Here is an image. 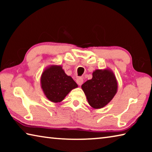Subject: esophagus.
Listing matches in <instances>:
<instances>
[{"label":"esophagus","mask_w":152,"mask_h":152,"mask_svg":"<svg viewBox=\"0 0 152 152\" xmlns=\"http://www.w3.org/2000/svg\"><path fill=\"white\" fill-rule=\"evenodd\" d=\"M76 82L78 85L81 86L82 83H83V79H82V78H81V77H78V78H77L76 79Z\"/></svg>","instance_id":"esophagus-1"}]
</instances>
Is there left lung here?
<instances>
[{"label": "left lung", "mask_w": 152, "mask_h": 152, "mask_svg": "<svg viewBox=\"0 0 152 152\" xmlns=\"http://www.w3.org/2000/svg\"><path fill=\"white\" fill-rule=\"evenodd\" d=\"M90 106L102 109L111 101L116 94L118 83L114 72L109 68L94 70L92 78L82 85Z\"/></svg>", "instance_id": "1"}]
</instances>
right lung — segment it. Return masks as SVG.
Wrapping results in <instances>:
<instances>
[{"mask_svg":"<svg viewBox=\"0 0 152 152\" xmlns=\"http://www.w3.org/2000/svg\"><path fill=\"white\" fill-rule=\"evenodd\" d=\"M41 87L46 98L57 103L63 101L72 90L78 87L71 76H68L60 65H50L41 76Z\"/></svg>","mask_w":152,"mask_h":152,"instance_id":"1","label":"right lung"}]
</instances>
